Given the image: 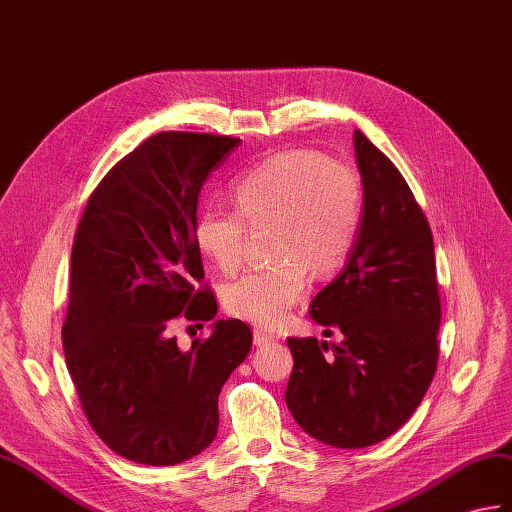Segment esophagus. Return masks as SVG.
I'll list each match as a JSON object with an SVG mask.
<instances>
[{
    "mask_svg": "<svg viewBox=\"0 0 512 512\" xmlns=\"http://www.w3.org/2000/svg\"><path fill=\"white\" fill-rule=\"evenodd\" d=\"M253 340H255V344H268V342L275 340V334H272V331H268V329L257 327V329H253Z\"/></svg>",
    "mask_w": 512,
    "mask_h": 512,
    "instance_id": "esophagus-1",
    "label": "esophagus"
}]
</instances>
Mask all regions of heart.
Instances as JSON below:
<instances>
[{
	"mask_svg": "<svg viewBox=\"0 0 512 512\" xmlns=\"http://www.w3.org/2000/svg\"><path fill=\"white\" fill-rule=\"evenodd\" d=\"M236 209L207 205L198 211V251L224 275L240 268L251 229L275 227L270 253L279 257L248 270L224 290L229 314L261 327L283 323L307 288V266L329 275L358 237L364 192L358 172L312 150H285L233 183Z\"/></svg>",
	"mask_w": 512,
	"mask_h": 512,
	"instance_id": "b5f03b06",
	"label": "heart"
}]
</instances>
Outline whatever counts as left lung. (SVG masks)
<instances>
[{
	"label": "left lung",
	"mask_w": 512,
	"mask_h": 512,
	"mask_svg": "<svg viewBox=\"0 0 512 512\" xmlns=\"http://www.w3.org/2000/svg\"><path fill=\"white\" fill-rule=\"evenodd\" d=\"M364 213L347 266L316 294L310 316L331 344L288 338L285 403L320 443L355 449L406 423L438 364L441 296L432 229L406 178L360 130L353 135Z\"/></svg>",
	"instance_id": "1"
}]
</instances>
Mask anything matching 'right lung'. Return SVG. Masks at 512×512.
<instances>
[{"label":"right lung","mask_w":512,"mask_h":512,"mask_svg":"<svg viewBox=\"0 0 512 512\" xmlns=\"http://www.w3.org/2000/svg\"><path fill=\"white\" fill-rule=\"evenodd\" d=\"M240 139L165 130L117 161L93 189L71 246L63 351L82 412L104 445L168 467L218 434V395L253 347L242 320H216L181 351L178 320L209 323L194 240L198 194Z\"/></svg>","instance_id":"right-lung-1"}]
</instances>
